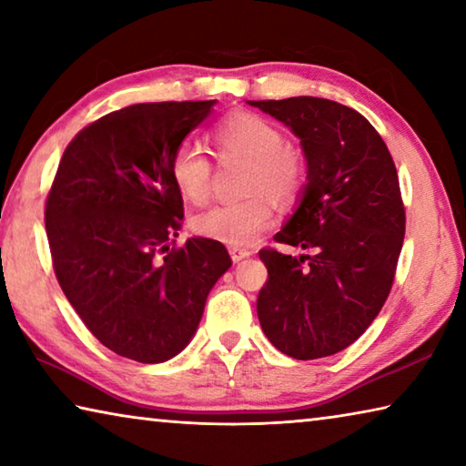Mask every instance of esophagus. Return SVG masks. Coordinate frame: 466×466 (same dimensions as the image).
<instances>
[{"mask_svg":"<svg viewBox=\"0 0 466 466\" xmlns=\"http://www.w3.org/2000/svg\"><path fill=\"white\" fill-rule=\"evenodd\" d=\"M250 255H252V252H250L248 248L230 247V257H232L234 263H238V261H242V258H247V257H250Z\"/></svg>","mask_w":466,"mask_h":466,"instance_id":"34e87169","label":"esophagus"}]
</instances>
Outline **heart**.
Masks as SVG:
<instances>
[{
	"label": "heart",
	"mask_w": 466,
	"mask_h": 466,
	"mask_svg": "<svg viewBox=\"0 0 466 466\" xmlns=\"http://www.w3.org/2000/svg\"><path fill=\"white\" fill-rule=\"evenodd\" d=\"M211 139L219 154L247 157L244 188L255 193L240 201L216 203L193 216V230L209 240L232 247H248L261 236L273 219L271 195L289 201L302 187L304 167L291 152L286 136L271 121L252 113H238L219 121ZM170 178L177 191L191 203H203L211 191V162L199 146L185 141L170 157Z\"/></svg>",
	"instance_id": "heart-1"
}]
</instances>
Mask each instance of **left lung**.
<instances>
[{
    "label": "left lung",
    "mask_w": 466,
    "mask_h": 466,
    "mask_svg": "<svg viewBox=\"0 0 466 466\" xmlns=\"http://www.w3.org/2000/svg\"><path fill=\"white\" fill-rule=\"evenodd\" d=\"M289 127L306 160L298 208L275 240L310 255L258 252L269 279L257 314L267 339L296 360L350 347L389 298L405 209L389 147L358 110L335 100H247Z\"/></svg>",
    "instance_id": "1"
}]
</instances>
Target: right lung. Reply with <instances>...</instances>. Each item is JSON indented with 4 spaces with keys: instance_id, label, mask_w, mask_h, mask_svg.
<instances>
[{
    "instance_id": "1",
    "label": "right lung",
    "mask_w": 466,
    "mask_h": 466,
    "mask_svg": "<svg viewBox=\"0 0 466 466\" xmlns=\"http://www.w3.org/2000/svg\"><path fill=\"white\" fill-rule=\"evenodd\" d=\"M214 105L115 110L63 152L45 208L55 275L84 325L116 356L141 364L178 356L232 267L218 240L197 236L172 247L185 214L170 157Z\"/></svg>"
}]
</instances>
